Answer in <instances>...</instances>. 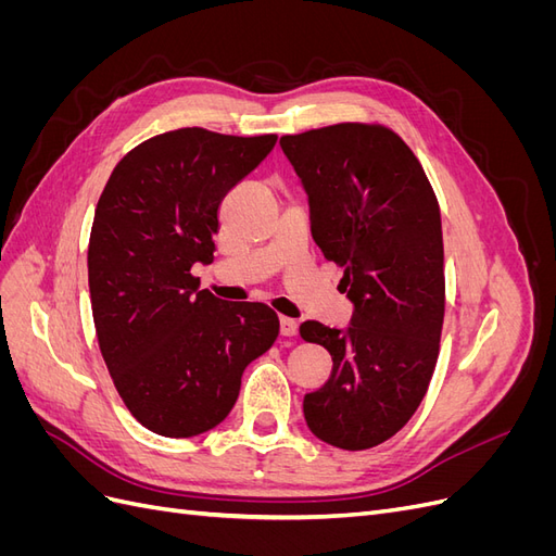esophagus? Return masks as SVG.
<instances>
[{
    "mask_svg": "<svg viewBox=\"0 0 556 556\" xmlns=\"http://www.w3.org/2000/svg\"><path fill=\"white\" fill-rule=\"evenodd\" d=\"M299 329V325L294 323L292 317H280V333L282 336H294Z\"/></svg>",
    "mask_w": 556,
    "mask_h": 556,
    "instance_id": "34e87169",
    "label": "esophagus"
}]
</instances>
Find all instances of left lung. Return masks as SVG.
Returning a JSON list of instances; mask_svg holds the SVG:
<instances>
[{"mask_svg":"<svg viewBox=\"0 0 556 556\" xmlns=\"http://www.w3.org/2000/svg\"><path fill=\"white\" fill-rule=\"evenodd\" d=\"M308 194L311 231L343 268L345 329L308 319L301 339L333 368L304 396L308 429L333 447L384 443L422 403L445 313L439 201L413 150L392 129L343 123L280 139Z\"/></svg>","mask_w":556,"mask_h":556,"instance_id":"obj_1","label":"left lung"}]
</instances>
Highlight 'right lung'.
<instances>
[{
  "label": "right lung",
  "instance_id": "1",
  "mask_svg": "<svg viewBox=\"0 0 556 556\" xmlns=\"http://www.w3.org/2000/svg\"><path fill=\"white\" fill-rule=\"evenodd\" d=\"M276 139L166 131L129 150L99 197L88 248L99 348L129 413L160 435L220 425L245 366L278 339L271 308L217 299L190 274L213 260L223 199Z\"/></svg>",
  "mask_w": 556,
  "mask_h": 556
}]
</instances>
